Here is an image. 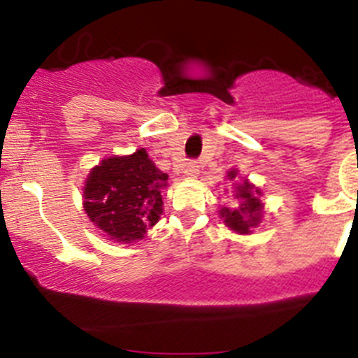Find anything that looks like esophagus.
Returning <instances> with one entry per match:
<instances>
[{"label": "esophagus", "mask_w": 358, "mask_h": 358, "mask_svg": "<svg viewBox=\"0 0 358 358\" xmlns=\"http://www.w3.org/2000/svg\"><path fill=\"white\" fill-rule=\"evenodd\" d=\"M183 178H197L199 176V166L196 162H187L183 166Z\"/></svg>", "instance_id": "obj_1"}]
</instances>
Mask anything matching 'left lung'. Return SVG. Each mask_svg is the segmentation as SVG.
<instances>
[{
	"label": "left lung",
	"instance_id": "left-lung-1",
	"mask_svg": "<svg viewBox=\"0 0 358 358\" xmlns=\"http://www.w3.org/2000/svg\"><path fill=\"white\" fill-rule=\"evenodd\" d=\"M239 171L236 168L227 171V178L236 180ZM263 192L256 185H252L248 178L243 182L234 183V201L236 206H222L218 211L220 218L223 220L229 230H234L241 236H248L252 229L262 223L263 215H265V206L262 202Z\"/></svg>",
	"mask_w": 358,
	"mask_h": 358
}]
</instances>
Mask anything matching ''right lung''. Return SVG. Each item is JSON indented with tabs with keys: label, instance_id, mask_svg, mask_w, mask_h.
I'll return each mask as SVG.
<instances>
[{
	"label": "right lung",
	"instance_id": "obj_1",
	"mask_svg": "<svg viewBox=\"0 0 358 358\" xmlns=\"http://www.w3.org/2000/svg\"><path fill=\"white\" fill-rule=\"evenodd\" d=\"M168 175L156 168L145 149L110 156L90 169L83 187V208L107 241H142L162 215L161 190Z\"/></svg>",
	"mask_w": 358,
	"mask_h": 358
}]
</instances>
